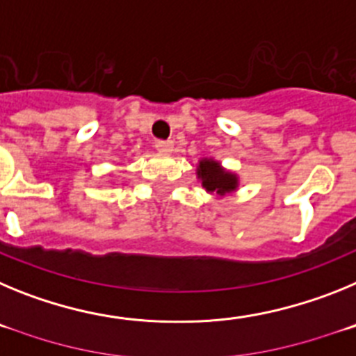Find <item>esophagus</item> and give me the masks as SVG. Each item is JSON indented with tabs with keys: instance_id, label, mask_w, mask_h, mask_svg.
I'll use <instances>...</instances> for the list:
<instances>
[{
	"instance_id": "esophagus-1",
	"label": "esophagus",
	"mask_w": 356,
	"mask_h": 356,
	"mask_svg": "<svg viewBox=\"0 0 356 356\" xmlns=\"http://www.w3.org/2000/svg\"><path fill=\"white\" fill-rule=\"evenodd\" d=\"M155 147H156V151H159V153L168 155V153H171V151H172L175 144H172V140H156Z\"/></svg>"
}]
</instances>
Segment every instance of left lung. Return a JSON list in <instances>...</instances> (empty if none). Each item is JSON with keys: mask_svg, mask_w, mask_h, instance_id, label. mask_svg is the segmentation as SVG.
Instances as JSON below:
<instances>
[{"mask_svg": "<svg viewBox=\"0 0 356 356\" xmlns=\"http://www.w3.org/2000/svg\"><path fill=\"white\" fill-rule=\"evenodd\" d=\"M196 175L197 180H201V187L210 194L216 193L222 197L238 188V176L222 168L221 162L213 159H201L197 162Z\"/></svg>", "mask_w": 356, "mask_h": 356, "instance_id": "8db88e82", "label": "left lung"}]
</instances>
